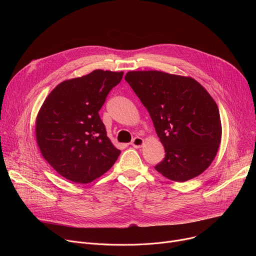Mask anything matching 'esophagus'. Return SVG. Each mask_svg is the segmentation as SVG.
Masks as SVG:
<instances>
[{
    "label": "esophagus",
    "mask_w": 256,
    "mask_h": 256,
    "mask_svg": "<svg viewBox=\"0 0 256 256\" xmlns=\"http://www.w3.org/2000/svg\"><path fill=\"white\" fill-rule=\"evenodd\" d=\"M143 143H144V140L142 138L136 137V138H134V140L132 141L130 144H132V146L136 147V148H140V147L143 145Z\"/></svg>",
    "instance_id": "1"
}]
</instances>
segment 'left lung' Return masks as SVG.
I'll return each instance as SVG.
<instances>
[{
  "mask_svg": "<svg viewBox=\"0 0 256 256\" xmlns=\"http://www.w3.org/2000/svg\"><path fill=\"white\" fill-rule=\"evenodd\" d=\"M126 80L148 111L166 156L156 170L184 182L200 176L216 156L222 135L218 106L190 76L158 70L128 72Z\"/></svg>",
  "mask_w": 256,
  "mask_h": 256,
  "instance_id": "8db88e82",
  "label": "left lung"
}]
</instances>
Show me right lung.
Instances as JSON below:
<instances>
[{"instance_id": "1", "label": "right lung", "mask_w": 256, "mask_h": 256, "mask_svg": "<svg viewBox=\"0 0 256 256\" xmlns=\"http://www.w3.org/2000/svg\"><path fill=\"white\" fill-rule=\"evenodd\" d=\"M124 72L96 70L63 80L44 102L36 118L42 156L61 176L88 184L102 176L120 150L106 136L98 111Z\"/></svg>"}]
</instances>
